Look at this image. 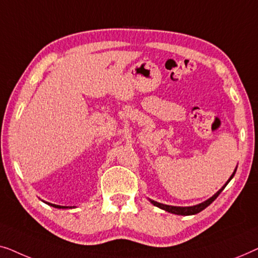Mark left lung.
Masks as SVG:
<instances>
[{"mask_svg": "<svg viewBox=\"0 0 258 258\" xmlns=\"http://www.w3.org/2000/svg\"><path fill=\"white\" fill-rule=\"evenodd\" d=\"M236 169H237V167H236V168H235V170L233 172V174H231L229 179H228L227 182L223 184V186H222V188H221V189L217 190L216 193L214 194L212 198H209V199H208V200H206V201H203V202H201V203H199V205L189 206V207H177V206L164 205V203H160V202H157V201H154V200H151V199H148V200H150V202L152 203V205H154L155 207H158V208L164 209V210H166V212H168V213L175 214V215H183V216L195 215V214L200 213V212H202L203 209L207 208V207H208V206L210 205V203H212L214 200H215V199H216L217 197H219L221 191H222V190L224 189V188H226L227 184L229 183V181L234 177L235 173H236Z\"/></svg>", "mask_w": 258, "mask_h": 258, "instance_id": "left-lung-1", "label": "left lung"}]
</instances>
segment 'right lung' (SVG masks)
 <instances>
[{
    "mask_svg": "<svg viewBox=\"0 0 258 258\" xmlns=\"http://www.w3.org/2000/svg\"><path fill=\"white\" fill-rule=\"evenodd\" d=\"M44 203H46V205L51 206V207H55V208H58V209H68V208H72V207H67V206H58V205H53V203H49V202H45L43 201Z\"/></svg>",
    "mask_w": 258,
    "mask_h": 258,
    "instance_id": "right-lung-1",
    "label": "right lung"
}]
</instances>
